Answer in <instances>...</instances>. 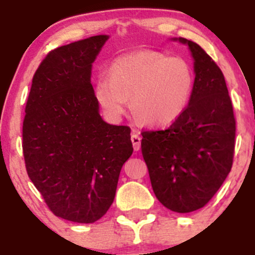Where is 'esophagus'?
Segmentation results:
<instances>
[{
	"label": "esophagus",
	"instance_id": "34e87169",
	"mask_svg": "<svg viewBox=\"0 0 255 255\" xmlns=\"http://www.w3.org/2000/svg\"><path fill=\"white\" fill-rule=\"evenodd\" d=\"M130 140H132L133 143V149H134L135 151H138L140 149V140H142V138L139 137V135L137 134V133H133L132 137H130Z\"/></svg>",
	"mask_w": 255,
	"mask_h": 255
}]
</instances>
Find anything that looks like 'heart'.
<instances>
[{"mask_svg":"<svg viewBox=\"0 0 255 255\" xmlns=\"http://www.w3.org/2000/svg\"><path fill=\"white\" fill-rule=\"evenodd\" d=\"M195 74L186 59L155 50H142L112 61L109 76L95 82V99L104 112L120 118L128 111L146 126L168 127L189 107Z\"/></svg>","mask_w":255,"mask_h":255,"instance_id":"heart-1","label":"heart"}]
</instances>
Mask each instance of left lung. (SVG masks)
<instances>
[{"mask_svg":"<svg viewBox=\"0 0 255 255\" xmlns=\"http://www.w3.org/2000/svg\"><path fill=\"white\" fill-rule=\"evenodd\" d=\"M179 40L195 60L191 102L168 128L142 132V155L160 204L189 213L206 206L232 169L236 118L217 64L199 44Z\"/></svg>","mask_w":255,"mask_h":255,"instance_id":"8db88e82","label":"left lung"}]
</instances>
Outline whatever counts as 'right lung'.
<instances>
[{"instance_id":"add662e5","label":"right lung","mask_w":255,"mask_h":255,"mask_svg":"<svg viewBox=\"0 0 255 255\" xmlns=\"http://www.w3.org/2000/svg\"><path fill=\"white\" fill-rule=\"evenodd\" d=\"M107 39L95 35L49 51L25 105L28 176L54 215L76 223H94L107 212L133 153L130 128L102 120L91 85L92 63Z\"/></svg>"}]
</instances>
